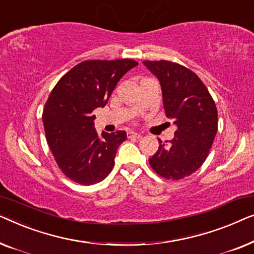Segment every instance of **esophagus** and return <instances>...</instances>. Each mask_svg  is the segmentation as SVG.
<instances>
[{
  "instance_id": "obj_1",
  "label": "esophagus",
  "mask_w": 254,
  "mask_h": 254,
  "mask_svg": "<svg viewBox=\"0 0 254 254\" xmlns=\"http://www.w3.org/2000/svg\"><path fill=\"white\" fill-rule=\"evenodd\" d=\"M127 138L128 139H140L141 135L139 133H135V132H133V131H130V132H127Z\"/></svg>"
}]
</instances>
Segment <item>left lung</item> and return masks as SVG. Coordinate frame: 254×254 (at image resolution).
<instances>
[{"label":"left lung","mask_w":254,"mask_h":254,"mask_svg":"<svg viewBox=\"0 0 254 254\" xmlns=\"http://www.w3.org/2000/svg\"><path fill=\"white\" fill-rule=\"evenodd\" d=\"M160 80L168 119L177 130L148 160L166 180L178 181L195 173L208 156L217 132V109L205 84L193 71L170 61H144Z\"/></svg>","instance_id":"left-lung-1"}]
</instances>
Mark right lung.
Segmentation results:
<instances>
[{
  "label": "right lung",
  "mask_w": 254,
  "mask_h": 254,
  "mask_svg": "<svg viewBox=\"0 0 254 254\" xmlns=\"http://www.w3.org/2000/svg\"><path fill=\"white\" fill-rule=\"evenodd\" d=\"M137 65L130 59L84 61L67 71L49 94L42 113L46 139L57 166L74 183H99L113 170L127 132H102L99 137L93 110L107 105L119 80Z\"/></svg>",
  "instance_id": "add662e5"
}]
</instances>
